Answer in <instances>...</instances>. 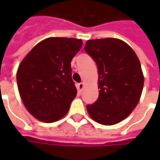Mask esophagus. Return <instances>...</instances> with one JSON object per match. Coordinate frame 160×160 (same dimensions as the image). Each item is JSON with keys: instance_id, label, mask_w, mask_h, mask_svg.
I'll list each match as a JSON object with an SVG mask.
<instances>
[{"instance_id": "34e87169", "label": "esophagus", "mask_w": 160, "mask_h": 160, "mask_svg": "<svg viewBox=\"0 0 160 160\" xmlns=\"http://www.w3.org/2000/svg\"><path fill=\"white\" fill-rule=\"evenodd\" d=\"M83 87H84V83H80V84H78V90L80 91V92H81L82 91V89H83Z\"/></svg>"}]
</instances>
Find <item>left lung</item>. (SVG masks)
Listing matches in <instances>:
<instances>
[{
	"instance_id": "1",
	"label": "left lung",
	"mask_w": 160,
	"mask_h": 160,
	"mask_svg": "<svg viewBox=\"0 0 160 160\" xmlns=\"http://www.w3.org/2000/svg\"><path fill=\"white\" fill-rule=\"evenodd\" d=\"M85 50L95 61L99 96L87 106L90 117L103 125H114L127 118L140 100L144 76L133 49L118 38L88 40Z\"/></svg>"
}]
</instances>
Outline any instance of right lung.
Returning a JSON list of instances; mask_svg holds the SVG:
<instances>
[{
    "mask_svg": "<svg viewBox=\"0 0 160 160\" xmlns=\"http://www.w3.org/2000/svg\"><path fill=\"white\" fill-rule=\"evenodd\" d=\"M81 46V39L49 38L34 46L19 64V95L38 120L53 122L68 113L77 94L71 61Z\"/></svg>",
    "mask_w": 160,
    "mask_h": 160,
    "instance_id": "1",
    "label": "right lung"
}]
</instances>
